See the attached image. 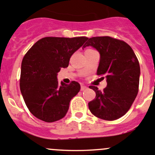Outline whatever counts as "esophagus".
<instances>
[{
    "label": "esophagus",
    "mask_w": 155,
    "mask_h": 155,
    "mask_svg": "<svg viewBox=\"0 0 155 155\" xmlns=\"http://www.w3.org/2000/svg\"><path fill=\"white\" fill-rule=\"evenodd\" d=\"M87 87L86 86H84V85H81V91H84V90H86L87 89Z\"/></svg>",
    "instance_id": "1"
}]
</instances>
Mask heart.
<instances>
[{
  "mask_svg": "<svg viewBox=\"0 0 155 155\" xmlns=\"http://www.w3.org/2000/svg\"><path fill=\"white\" fill-rule=\"evenodd\" d=\"M87 50H91V49H87Z\"/></svg>",
  "mask_w": 155,
  "mask_h": 155,
  "instance_id": "obj_1",
  "label": "heart"
}]
</instances>
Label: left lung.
<instances>
[{
	"instance_id": "8db88e82",
	"label": "left lung",
	"mask_w": 155,
	"mask_h": 155,
	"mask_svg": "<svg viewBox=\"0 0 155 155\" xmlns=\"http://www.w3.org/2000/svg\"><path fill=\"white\" fill-rule=\"evenodd\" d=\"M95 48L101 54L97 74L107 78L104 91L90 86L96 93L88 103L93 115L113 121L124 116L132 107L138 92L140 66L135 52L126 42L110 36L88 39L84 45Z\"/></svg>"
}]
</instances>
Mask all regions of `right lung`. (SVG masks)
<instances>
[{
  "label": "right lung",
  "mask_w": 155,
  "mask_h": 155,
  "mask_svg": "<svg viewBox=\"0 0 155 155\" xmlns=\"http://www.w3.org/2000/svg\"><path fill=\"white\" fill-rule=\"evenodd\" d=\"M87 39L85 36L42 38L24 55L20 91L29 112L36 118L53 123L64 117L81 86L76 81L58 84L57 74L61 68L68 66L71 56Z\"/></svg>",
  "instance_id": "obj_1"
}]
</instances>
